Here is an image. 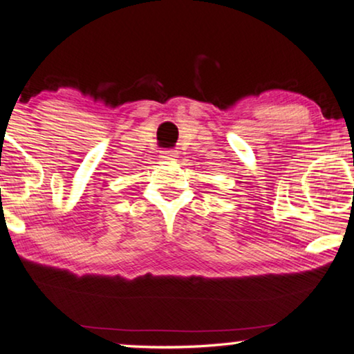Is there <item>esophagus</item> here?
I'll return each mask as SVG.
<instances>
[{
    "label": "esophagus",
    "mask_w": 354,
    "mask_h": 354,
    "mask_svg": "<svg viewBox=\"0 0 354 354\" xmlns=\"http://www.w3.org/2000/svg\"><path fill=\"white\" fill-rule=\"evenodd\" d=\"M175 157H176V151H173V149L162 152V159L163 160H171V159H175Z\"/></svg>",
    "instance_id": "1"
}]
</instances>
